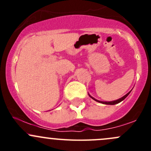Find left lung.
<instances>
[{
	"label": "left lung",
	"mask_w": 151,
	"mask_h": 151,
	"mask_svg": "<svg viewBox=\"0 0 151 151\" xmlns=\"http://www.w3.org/2000/svg\"><path fill=\"white\" fill-rule=\"evenodd\" d=\"M131 92V91H130ZM130 92L129 93H128L127 94H126V95H125L124 96H123L122 98H121V99H118V100H116V101H98V100H96V99H95L94 98H93L92 96H90V97H91V98H92L93 99V100H95V101H98V102H100V103H102V104H110V105H114V104H118V103H120L121 102V101H122L123 100H124L126 98V97L128 96H129V94L130 93Z\"/></svg>",
	"instance_id": "1"
}]
</instances>
